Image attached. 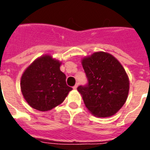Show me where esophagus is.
Returning a JSON list of instances; mask_svg holds the SVG:
<instances>
[{
	"label": "esophagus",
	"mask_w": 150,
	"mask_h": 150,
	"mask_svg": "<svg viewBox=\"0 0 150 150\" xmlns=\"http://www.w3.org/2000/svg\"><path fill=\"white\" fill-rule=\"evenodd\" d=\"M78 86H79V84H78V83H77V84L75 85V86H73V89H76L78 88Z\"/></svg>",
	"instance_id": "obj_1"
}]
</instances>
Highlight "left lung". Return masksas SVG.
Masks as SVG:
<instances>
[{
	"label": "left lung",
	"mask_w": 150,
	"mask_h": 150,
	"mask_svg": "<svg viewBox=\"0 0 150 150\" xmlns=\"http://www.w3.org/2000/svg\"><path fill=\"white\" fill-rule=\"evenodd\" d=\"M88 85L77 88L86 107L98 117H109L125 103L129 79L118 60L109 53L95 52L82 59Z\"/></svg>",
	"instance_id": "left-lung-1"
}]
</instances>
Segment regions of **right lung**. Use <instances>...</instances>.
Instances as JSON below:
<instances>
[{"label": "right lung", "instance_id": "add662e5", "mask_svg": "<svg viewBox=\"0 0 150 150\" xmlns=\"http://www.w3.org/2000/svg\"><path fill=\"white\" fill-rule=\"evenodd\" d=\"M61 62L44 54L29 64L21 77V91L28 104L40 111H48L63 103L72 88L66 84Z\"/></svg>", "mask_w": 150, "mask_h": 150}]
</instances>
